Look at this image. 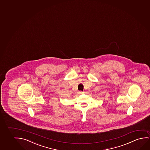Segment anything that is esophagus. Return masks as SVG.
Returning <instances> with one entry per match:
<instances>
[{"label":"esophagus","mask_w":150,"mask_h":150,"mask_svg":"<svg viewBox=\"0 0 150 150\" xmlns=\"http://www.w3.org/2000/svg\"><path fill=\"white\" fill-rule=\"evenodd\" d=\"M83 93V92H82V91H79V93L80 94H82Z\"/></svg>","instance_id":"obj_1"}]
</instances>
